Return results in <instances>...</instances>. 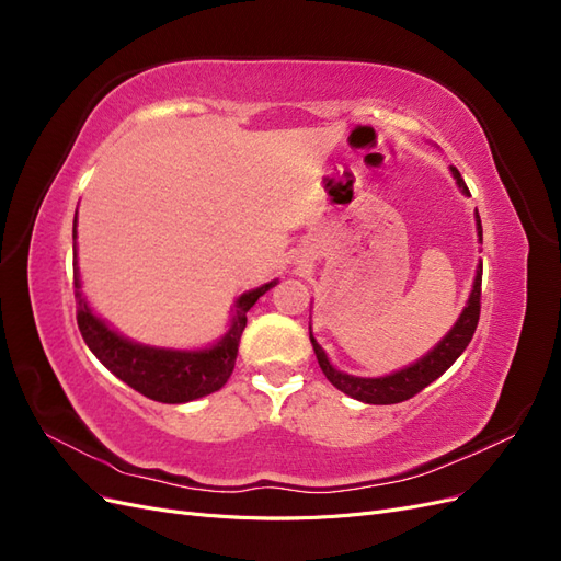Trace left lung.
Instances as JSON below:
<instances>
[{"label": "left lung", "instance_id": "left-lung-1", "mask_svg": "<svg viewBox=\"0 0 561 561\" xmlns=\"http://www.w3.org/2000/svg\"><path fill=\"white\" fill-rule=\"evenodd\" d=\"M449 171L458 184V192L463 196H470L461 173H458L456 168H449ZM474 225H478V239L482 243V222H480L478 210H474ZM480 285H482V262L478 264V271H474L472 290L466 307L461 316L456 318L451 330L439 339L428 353H423L419 360L390 371V375H383V377H358V375H348V371L336 369L330 363L328 353L322 351V346L316 342V336L311 332V322H309V336H311V344H313L322 375L328 377V381L334 388L342 390V393L367 404H396V402L414 398L419 390L433 383L437 377H443L445 371L456 363L458 355H461L470 344L474 328H478V320H480Z\"/></svg>", "mask_w": 561, "mask_h": 561}]
</instances>
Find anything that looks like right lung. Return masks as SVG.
Masks as SVG:
<instances>
[{
	"mask_svg": "<svg viewBox=\"0 0 561 561\" xmlns=\"http://www.w3.org/2000/svg\"><path fill=\"white\" fill-rule=\"evenodd\" d=\"M75 297H77V322L83 342L91 348L95 358L103 363L116 379L128 383L145 398L182 404L203 396H210L222 388L236 365L239 342L248 322V311L262 295L278 280L264 283L254 290L243 293L233 304V316L229 330L222 339H217L206 348H159L138 344L133 339L118 334L107 322L95 316L81 290L79 260H77V217H75Z\"/></svg>",
	"mask_w": 561,
	"mask_h": 561,
	"instance_id": "right-lung-1",
	"label": "right lung"
}]
</instances>
